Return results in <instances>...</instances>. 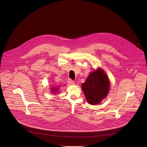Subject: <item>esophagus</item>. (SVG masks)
<instances>
[{"label":"esophagus","instance_id":"esophagus-1","mask_svg":"<svg viewBox=\"0 0 147 147\" xmlns=\"http://www.w3.org/2000/svg\"><path fill=\"white\" fill-rule=\"evenodd\" d=\"M67 82H68L69 84H70V85H74V84H75L74 81H73L72 80L70 79V78L67 80Z\"/></svg>","mask_w":147,"mask_h":147}]
</instances>
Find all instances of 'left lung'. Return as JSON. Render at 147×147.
Here are the masks:
<instances>
[{"instance_id": "left-lung-1", "label": "left lung", "mask_w": 147, "mask_h": 147, "mask_svg": "<svg viewBox=\"0 0 147 147\" xmlns=\"http://www.w3.org/2000/svg\"><path fill=\"white\" fill-rule=\"evenodd\" d=\"M110 82L107 74L104 71L98 68L91 72L81 88L84 93L87 101L91 105L98 104L108 95Z\"/></svg>"}]
</instances>
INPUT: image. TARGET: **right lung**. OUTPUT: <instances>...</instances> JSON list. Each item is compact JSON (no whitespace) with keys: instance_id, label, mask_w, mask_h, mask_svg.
<instances>
[{"instance_id":"right-lung-1","label":"right lung","mask_w":147,"mask_h":147,"mask_svg":"<svg viewBox=\"0 0 147 147\" xmlns=\"http://www.w3.org/2000/svg\"><path fill=\"white\" fill-rule=\"evenodd\" d=\"M57 87H51V91L53 92V93H55L56 94L57 92Z\"/></svg>"}]
</instances>
